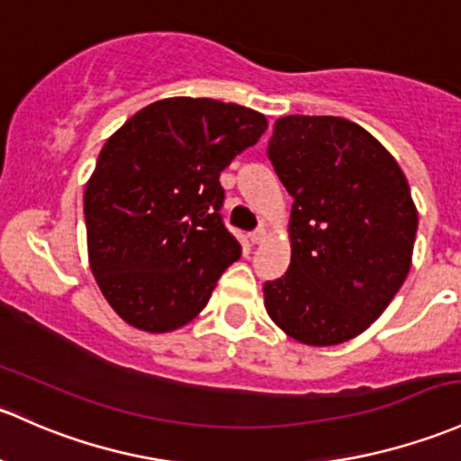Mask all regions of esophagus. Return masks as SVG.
Listing matches in <instances>:
<instances>
[{"instance_id": "34e87169", "label": "esophagus", "mask_w": 461, "mask_h": 461, "mask_svg": "<svg viewBox=\"0 0 461 461\" xmlns=\"http://www.w3.org/2000/svg\"><path fill=\"white\" fill-rule=\"evenodd\" d=\"M265 236H267V231H265V227H258V230H256V231H251L249 240H251V243H254V245H260V243H263V240H265Z\"/></svg>"}]
</instances>
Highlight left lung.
<instances>
[{"label": "left lung", "instance_id": "left-lung-1", "mask_svg": "<svg viewBox=\"0 0 461 461\" xmlns=\"http://www.w3.org/2000/svg\"><path fill=\"white\" fill-rule=\"evenodd\" d=\"M267 157L294 205L292 263L265 283V309L303 345L351 340L409 276L418 210L404 172L375 137L342 116H283Z\"/></svg>", "mask_w": 461, "mask_h": 461}]
</instances>
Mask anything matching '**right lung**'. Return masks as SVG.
I'll list each match as a JSON object with an SVG mask.
<instances>
[{
    "label": "right lung",
    "instance_id": "1",
    "mask_svg": "<svg viewBox=\"0 0 461 461\" xmlns=\"http://www.w3.org/2000/svg\"><path fill=\"white\" fill-rule=\"evenodd\" d=\"M265 130V114L239 104L172 96L145 105L105 141L84 194L88 258L125 322L166 333L205 309L240 258L222 225L218 176Z\"/></svg>",
    "mask_w": 461,
    "mask_h": 461
}]
</instances>
